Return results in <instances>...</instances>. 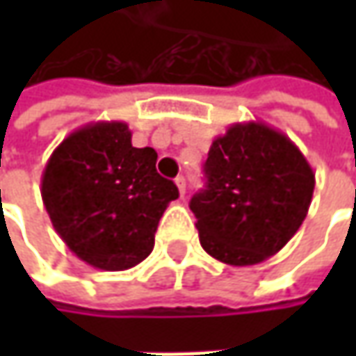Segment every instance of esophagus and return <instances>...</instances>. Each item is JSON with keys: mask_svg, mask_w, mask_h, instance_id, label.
I'll list each match as a JSON object with an SVG mask.
<instances>
[{"mask_svg": "<svg viewBox=\"0 0 356 356\" xmlns=\"http://www.w3.org/2000/svg\"><path fill=\"white\" fill-rule=\"evenodd\" d=\"M176 186H178V190H180V196H184L186 194V178L184 176H178V178H176Z\"/></svg>", "mask_w": 356, "mask_h": 356, "instance_id": "obj_1", "label": "esophagus"}]
</instances>
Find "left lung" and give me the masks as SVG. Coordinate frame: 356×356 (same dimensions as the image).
<instances>
[{
    "mask_svg": "<svg viewBox=\"0 0 356 356\" xmlns=\"http://www.w3.org/2000/svg\"><path fill=\"white\" fill-rule=\"evenodd\" d=\"M206 188L190 200L200 243L236 267L275 255L301 227L315 174L283 132L264 122H236L210 146Z\"/></svg>",
    "mask_w": 356,
    "mask_h": 356,
    "instance_id": "left-lung-1",
    "label": "left lung"
}]
</instances>
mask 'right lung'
<instances>
[{
  "label": "right lung",
  "mask_w": 356,
  "mask_h": 356,
  "mask_svg": "<svg viewBox=\"0 0 356 356\" xmlns=\"http://www.w3.org/2000/svg\"><path fill=\"white\" fill-rule=\"evenodd\" d=\"M127 122H90L49 158L41 198L51 224L85 264L122 271L146 259L178 188L156 172V150L134 148Z\"/></svg>",
  "instance_id": "1"
}]
</instances>
